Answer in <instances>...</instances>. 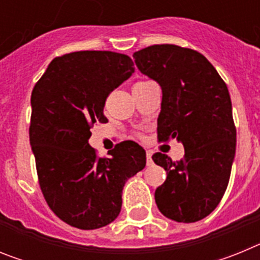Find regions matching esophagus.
I'll return each instance as SVG.
<instances>
[{"label": "esophagus", "instance_id": "34e87169", "mask_svg": "<svg viewBox=\"0 0 260 260\" xmlns=\"http://www.w3.org/2000/svg\"><path fill=\"white\" fill-rule=\"evenodd\" d=\"M152 153L151 152H147V165H152Z\"/></svg>", "mask_w": 260, "mask_h": 260}]
</instances>
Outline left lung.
<instances>
[{"label": "left lung", "instance_id": "obj_1", "mask_svg": "<svg viewBox=\"0 0 260 260\" xmlns=\"http://www.w3.org/2000/svg\"><path fill=\"white\" fill-rule=\"evenodd\" d=\"M133 57L142 74L161 87L158 139H177L185 147L178 161L161 152L152 156L167 172L155 191L157 208L174 221H199L221 201L236 155L228 87L211 62L192 49L152 45Z\"/></svg>", "mask_w": 260, "mask_h": 260}]
</instances>
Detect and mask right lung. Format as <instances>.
Segmentation results:
<instances>
[{
	"instance_id": "obj_1",
	"label": "right lung",
	"mask_w": 260,
	"mask_h": 260,
	"mask_svg": "<svg viewBox=\"0 0 260 260\" xmlns=\"http://www.w3.org/2000/svg\"><path fill=\"white\" fill-rule=\"evenodd\" d=\"M126 54L82 50L57 57L31 95L29 144L39 183L50 210L71 226L98 229L119 215L126 181L146 167V151L133 141L98 158L91 128L108 122V95L130 78Z\"/></svg>"
}]
</instances>
